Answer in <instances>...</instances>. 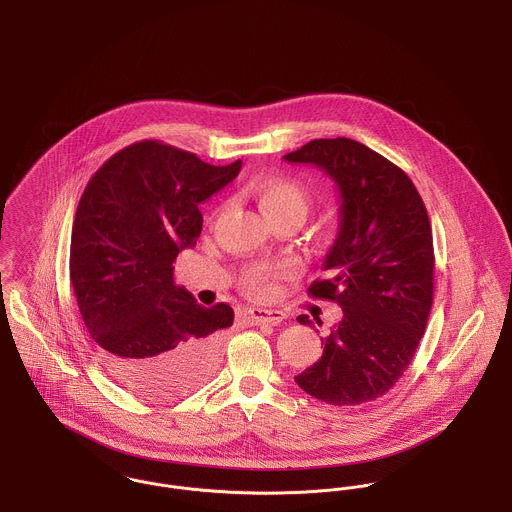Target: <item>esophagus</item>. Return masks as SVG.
Segmentation results:
<instances>
[{
    "mask_svg": "<svg viewBox=\"0 0 512 512\" xmlns=\"http://www.w3.org/2000/svg\"><path fill=\"white\" fill-rule=\"evenodd\" d=\"M248 317L256 323V325H281L287 315L283 311H274V309H252L248 311Z\"/></svg>",
    "mask_w": 512,
    "mask_h": 512,
    "instance_id": "1",
    "label": "esophagus"
}]
</instances>
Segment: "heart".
<instances>
[{
	"label": "heart",
	"mask_w": 512,
	"mask_h": 512,
	"mask_svg": "<svg viewBox=\"0 0 512 512\" xmlns=\"http://www.w3.org/2000/svg\"><path fill=\"white\" fill-rule=\"evenodd\" d=\"M256 199L266 219L283 213H295L305 219L307 195L303 187L293 180L279 176L262 180L256 186ZM281 270H285V266H254L244 274V285L252 295L266 297L272 293V281L281 274Z\"/></svg>",
	"instance_id": "1"
}]
</instances>
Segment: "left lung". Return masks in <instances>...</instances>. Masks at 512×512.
<instances>
[{
  "label": "left lung",
  "instance_id": "left-lung-1",
  "mask_svg": "<svg viewBox=\"0 0 512 512\" xmlns=\"http://www.w3.org/2000/svg\"><path fill=\"white\" fill-rule=\"evenodd\" d=\"M283 160L321 168L340 193V223L323 262L330 278L309 293L336 301L342 321L321 338L323 356L295 383L334 407L368 403L409 368L430 315L434 248L426 207L399 166L356 140H311ZM297 321L313 325L307 315Z\"/></svg>",
  "mask_w": 512,
  "mask_h": 512
}]
</instances>
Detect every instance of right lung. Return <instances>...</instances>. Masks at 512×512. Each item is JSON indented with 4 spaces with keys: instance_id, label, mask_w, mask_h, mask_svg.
<instances>
[{
    "instance_id": "add662e5",
    "label": "right lung",
    "mask_w": 512,
    "mask_h": 512,
    "mask_svg": "<svg viewBox=\"0 0 512 512\" xmlns=\"http://www.w3.org/2000/svg\"><path fill=\"white\" fill-rule=\"evenodd\" d=\"M240 166H211L140 140L113 154L82 193L70 281L105 370L140 397H182L217 368L234 311L201 307L174 283V262L201 233L199 203L231 184Z\"/></svg>"
}]
</instances>
